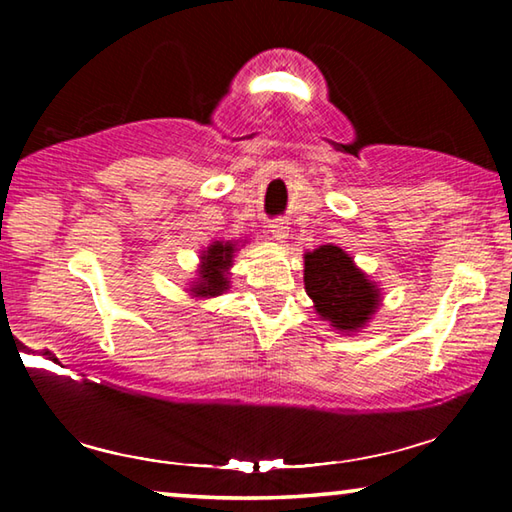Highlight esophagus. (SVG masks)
<instances>
[{
	"mask_svg": "<svg viewBox=\"0 0 512 512\" xmlns=\"http://www.w3.org/2000/svg\"><path fill=\"white\" fill-rule=\"evenodd\" d=\"M268 232H271V235L275 237V239H287V235H289V221H284V219H273V221H268Z\"/></svg>",
	"mask_w": 512,
	"mask_h": 512,
	"instance_id": "1",
	"label": "esophagus"
}]
</instances>
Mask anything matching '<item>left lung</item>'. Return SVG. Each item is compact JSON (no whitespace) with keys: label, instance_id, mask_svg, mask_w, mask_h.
Masks as SVG:
<instances>
[{"label":"left lung","instance_id":"8db88e82","mask_svg":"<svg viewBox=\"0 0 512 512\" xmlns=\"http://www.w3.org/2000/svg\"><path fill=\"white\" fill-rule=\"evenodd\" d=\"M305 289L320 316L336 329L363 327L379 305V291L339 246H320L305 255Z\"/></svg>","mask_w":512,"mask_h":512}]
</instances>
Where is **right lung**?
Listing matches in <instances>:
<instances>
[{"mask_svg": "<svg viewBox=\"0 0 512 512\" xmlns=\"http://www.w3.org/2000/svg\"><path fill=\"white\" fill-rule=\"evenodd\" d=\"M232 253H235V244H223V241H214V244L203 250V266L198 284H194L196 296H221L228 289V268L232 266Z\"/></svg>", "mask_w": 512, "mask_h": 512, "instance_id": "1", "label": "right lung"}]
</instances>
